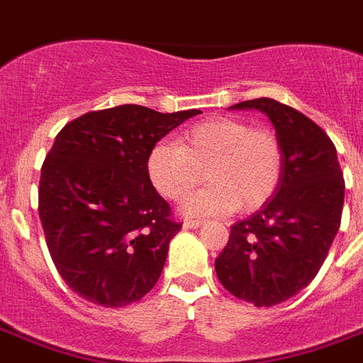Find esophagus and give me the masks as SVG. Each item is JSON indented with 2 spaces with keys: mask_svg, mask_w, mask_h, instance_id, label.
Wrapping results in <instances>:
<instances>
[{
  "mask_svg": "<svg viewBox=\"0 0 363 363\" xmlns=\"http://www.w3.org/2000/svg\"><path fill=\"white\" fill-rule=\"evenodd\" d=\"M201 224H203V220H198V218H188V220H184V228H190V230H196Z\"/></svg>",
  "mask_w": 363,
  "mask_h": 363,
  "instance_id": "esophagus-1",
  "label": "esophagus"
}]
</instances>
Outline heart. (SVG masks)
I'll list each match as a JSON object with an SVG mask.
<instances>
[{
	"mask_svg": "<svg viewBox=\"0 0 363 363\" xmlns=\"http://www.w3.org/2000/svg\"><path fill=\"white\" fill-rule=\"evenodd\" d=\"M152 186L179 201L199 182L209 186L194 194L182 209L188 215H216L264 207L281 186L284 148L275 131L230 116L194 124L179 135V145L156 143L147 158Z\"/></svg>",
	"mask_w": 363,
	"mask_h": 363,
	"instance_id": "1",
	"label": "heart"
}]
</instances>
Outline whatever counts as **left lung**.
<instances>
[{"instance_id": "left-lung-1", "label": "left lung", "mask_w": 363, "mask_h": 363, "mask_svg": "<svg viewBox=\"0 0 363 363\" xmlns=\"http://www.w3.org/2000/svg\"><path fill=\"white\" fill-rule=\"evenodd\" d=\"M233 107L269 116L284 148V173L275 196L233 224L215 269L235 298L271 307L303 290L324 264L341 226L343 171L326 131L298 109L269 98Z\"/></svg>"}]
</instances>
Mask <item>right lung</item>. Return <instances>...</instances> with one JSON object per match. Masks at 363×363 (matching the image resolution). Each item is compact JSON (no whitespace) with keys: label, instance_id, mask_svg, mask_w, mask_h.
Masks as SVG:
<instances>
[{"label":"right lung","instance_id":"right-lung-1","mask_svg":"<svg viewBox=\"0 0 363 363\" xmlns=\"http://www.w3.org/2000/svg\"><path fill=\"white\" fill-rule=\"evenodd\" d=\"M199 113L118 105L90 111L56 135L41 167L39 218L56 269L90 303L124 307L158 282L182 224L152 186L147 158Z\"/></svg>","mask_w":363,"mask_h":363}]
</instances>
